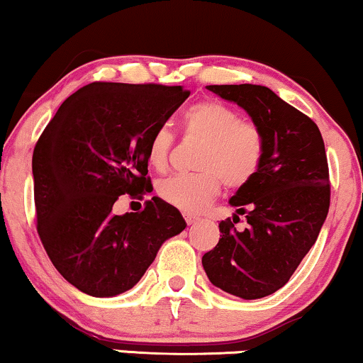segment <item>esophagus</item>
Masks as SVG:
<instances>
[{
	"label": "esophagus",
	"mask_w": 363,
	"mask_h": 363,
	"mask_svg": "<svg viewBox=\"0 0 363 363\" xmlns=\"http://www.w3.org/2000/svg\"><path fill=\"white\" fill-rule=\"evenodd\" d=\"M184 219H186V223L189 224V226H191V224L197 223V221H201V219L197 218V216H191V214H184Z\"/></svg>",
	"instance_id": "esophagus-1"
}]
</instances>
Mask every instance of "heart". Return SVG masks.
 Returning <instances> with one entry per match:
<instances>
[{
  "instance_id": "obj_1",
  "label": "heart",
  "mask_w": 363,
  "mask_h": 363,
  "mask_svg": "<svg viewBox=\"0 0 363 363\" xmlns=\"http://www.w3.org/2000/svg\"><path fill=\"white\" fill-rule=\"evenodd\" d=\"M184 132L203 142L194 174H174L159 182V196L184 213H199L221 191L241 187L258 172L264 152L259 127L242 122L235 108L219 102H199L184 113ZM174 135L167 127L155 128L150 137L147 157L155 169L167 166Z\"/></svg>"
}]
</instances>
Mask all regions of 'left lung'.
<instances>
[{"label":"left lung","instance_id":"left-lung-1","mask_svg":"<svg viewBox=\"0 0 363 363\" xmlns=\"http://www.w3.org/2000/svg\"><path fill=\"white\" fill-rule=\"evenodd\" d=\"M245 110L264 139L258 172L229 199L247 226L219 223L221 238L203 256L214 286L242 300L278 291L315 245L330 208L328 162L316 123L263 85H209Z\"/></svg>","mask_w":363,"mask_h":363}]
</instances>
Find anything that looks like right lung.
Segmentation results:
<instances>
[{
	"label": "right lung",
	"instance_id": "add662e5",
	"mask_svg": "<svg viewBox=\"0 0 363 363\" xmlns=\"http://www.w3.org/2000/svg\"><path fill=\"white\" fill-rule=\"evenodd\" d=\"M187 97L182 86L95 82L60 105L36 142V229L58 273L86 295L130 290L186 228L155 196L140 213L112 209L118 196L152 191L149 140Z\"/></svg>",
	"mask_w": 363,
	"mask_h": 363
}]
</instances>
